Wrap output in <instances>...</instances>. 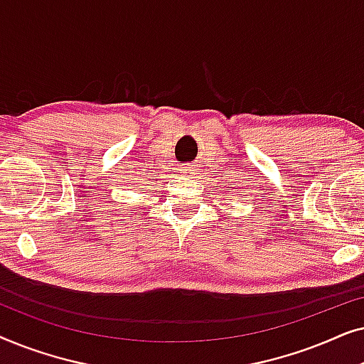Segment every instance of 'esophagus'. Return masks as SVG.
<instances>
[{
	"label": "esophagus",
	"mask_w": 364,
	"mask_h": 364,
	"mask_svg": "<svg viewBox=\"0 0 364 364\" xmlns=\"http://www.w3.org/2000/svg\"><path fill=\"white\" fill-rule=\"evenodd\" d=\"M183 171H188V168H186V167H183Z\"/></svg>",
	"instance_id": "esophagus-1"
}]
</instances>
